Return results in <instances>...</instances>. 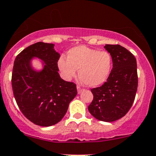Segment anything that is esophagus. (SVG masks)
I'll use <instances>...</instances> for the list:
<instances>
[{"mask_svg":"<svg viewBox=\"0 0 156 156\" xmlns=\"http://www.w3.org/2000/svg\"><path fill=\"white\" fill-rule=\"evenodd\" d=\"M83 90H84V88H83V87H81L80 86H77V92L78 94H80Z\"/></svg>","mask_w":156,"mask_h":156,"instance_id":"obj_1","label":"esophagus"}]
</instances>
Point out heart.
<instances>
[{
  "label": "heart",
  "instance_id": "b5f03b06",
  "mask_svg": "<svg viewBox=\"0 0 156 156\" xmlns=\"http://www.w3.org/2000/svg\"><path fill=\"white\" fill-rule=\"evenodd\" d=\"M60 71L67 79L74 77L76 69L79 76L87 86L95 87L104 83L111 73L113 59L107 51H99L79 45L67 53V60L60 58L58 62Z\"/></svg>",
  "mask_w": 156,
  "mask_h": 156
}]
</instances>
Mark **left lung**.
I'll return each instance as SVG.
<instances>
[{"instance_id": "1", "label": "left lung", "mask_w": 156, "mask_h": 156, "mask_svg": "<svg viewBox=\"0 0 156 156\" xmlns=\"http://www.w3.org/2000/svg\"><path fill=\"white\" fill-rule=\"evenodd\" d=\"M105 48L112 56L113 69L105 83L90 89L94 99L88 111L97 119L111 122L125 116L133 105L138 87L137 63L122 45L107 44Z\"/></svg>"}]
</instances>
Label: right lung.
<instances>
[{"instance_id":"1","label":"right lung","mask_w":156,"mask_h":156,"mask_svg":"<svg viewBox=\"0 0 156 156\" xmlns=\"http://www.w3.org/2000/svg\"><path fill=\"white\" fill-rule=\"evenodd\" d=\"M33 56L45 62L40 73L31 69ZM59 59L54 44L38 42L23 50L15 59L12 74L14 97L23 114L37 125L48 127L58 123L77 94L76 84L59 76Z\"/></svg>"}]
</instances>
